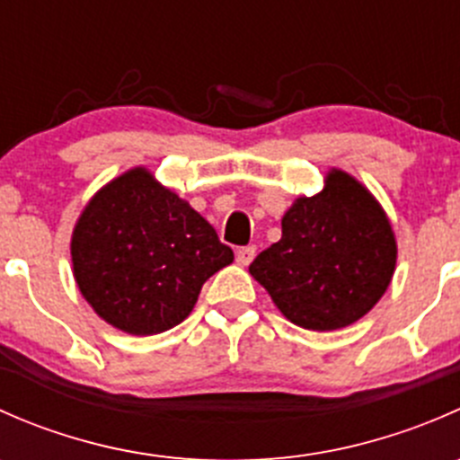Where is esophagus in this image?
<instances>
[{"instance_id": "34e87169", "label": "esophagus", "mask_w": 460, "mask_h": 460, "mask_svg": "<svg viewBox=\"0 0 460 460\" xmlns=\"http://www.w3.org/2000/svg\"><path fill=\"white\" fill-rule=\"evenodd\" d=\"M253 256H256V247H253V244H249V247H240L238 252H235V260H238V264H243V267H247V264L253 260Z\"/></svg>"}]
</instances>
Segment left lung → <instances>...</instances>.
I'll use <instances>...</instances> for the list:
<instances>
[{
  "mask_svg": "<svg viewBox=\"0 0 460 460\" xmlns=\"http://www.w3.org/2000/svg\"><path fill=\"white\" fill-rule=\"evenodd\" d=\"M394 267L396 238L383 207L358 180L332 169L323 191L291 204L282 238L258 253L249 273L287 320L333 332L378 303Z\"/></svg>",
  "mask_w": 460,
  "mask_h": 460,
  "instance_id": "left-lung-1",
  "label": "left lung"
}]
</instances>
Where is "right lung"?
<instances>
[{"mask_svg":"<svg viewBox=\"0 0 460 460\" xmlns=\"http://www.w3.org/2000/svg\"><path fill=\"white\" fill-rule=\"evenodd\" d=\"M71 258L97 316L133 336H153L191 314L204 282L234 262V252L191 204L137 166L86 204Z\"/></svg>","mask_w":460,"mask_h":460,"instance_id":"1","label":"right lung"}]
</instances>
